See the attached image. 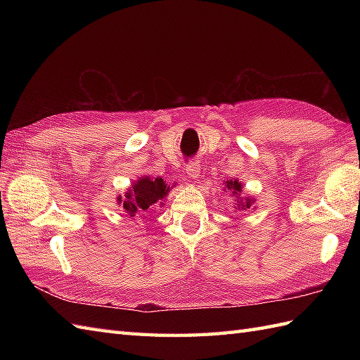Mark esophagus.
Listing matches in <instances>:
<instances>
[{"label":"esophagus","mask_w":360,"mask_h":360,"mask_svg":"<svg viewBox=\"0 0 360 360\" xmlns=\"http://www.w3.org/2000/svg\"><path fill=\"white\" fill-rule=\"evenodd\" d=\"M186 172H187V174H188V178L198 179V178H200L201 167H200V164H196V162H190V164L186 167Z\"/></svg>","instance_id":"esophagus-1"}]
</instances>
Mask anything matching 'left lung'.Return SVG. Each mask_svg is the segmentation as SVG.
<instances>
[{
    "mask_svg": "<svg viewBox=\"0 0 360 360\" xmlns=\"http://www.w3.org/2000/svg\"><path fill=\"white\" fill-rule=\"evenodd\" d=\"M226 190H229L233 195V198L236 196V202L235 207L238 210H248V209H252V204L255 202L254 198H244V200H241V193H243V186L241 182H238V179H231V181H226Z\"/></svg>",
    "mask_w": 360,
    "mask_h": 360,
    "instance_id": "8db88e82",
    "label": "left lung"
}]
</instances>
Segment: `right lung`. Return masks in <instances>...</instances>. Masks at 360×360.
<instances>
[{
    "label": "right lung",
    "instance_id": "1",
    "mask_svg": "<svg viewBox=\"0 0 360 360\" xmlns=\"http://www.w3.org/2000/svg\"><path fill=\"white\" fill-rule=\"evenodd\" d=\"M168 192L170 186L165 184L162 178L153 179L150 176H143L127 190L124 198L119 196L117 200L129 217H136L148 213L153 207H156V204L162 205Z\"/></svg>",
    "mask_w": 360,
    "mask_h": 360
}]
</instances>
